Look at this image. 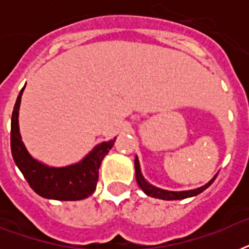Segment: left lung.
<instances>
[{"mask_svg": "<svg viewBox=\"0 0 249 249\" xmlns=\"http://www.w3.org/2000/svg\"><path fill=\"white\" fill-rule=\"evenodd\" d=\"M134 166H136V178L137 182H138V186H140L141 189L143 190L144 194H147L148 196L152 197H158V199H163V200H179V199H186V197L190 196H195L197 194L203 193L207 187L212 185L213 181L216 179L217 176L211 179V181L207 183V185L201 186L199 189L195 190H189V191H166V190H161L158 189L155 186L150 185L146 179L143 178L142 173H141V168H140V161H138V158L136 156V160H134Z\"/></svg>", "mask_w": 249, "mask_h": 249, "instance_id": "obj_1", "label": "left lung"}]
</instances>
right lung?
Segmentation results:
<instances>
[{"mask_svg":"<svg viewBox=\"0 0 249 249\" xmlns=\"http://www.w3.org/2000/svg\"><path fill=\"white\" fill-rule=\"evenodd\" d=\"M24 88L18 95L11 116V154L31 189L40 196L54 200H81L95 190L102 160L112 148L115 140L98 144L83 161L64 168L44 165L29 155L19 133V105Z\"/></svg>","mask_w":249,"mask_h":249,"instance_id":"obj_1","label":"right lung"}]
</instances>
